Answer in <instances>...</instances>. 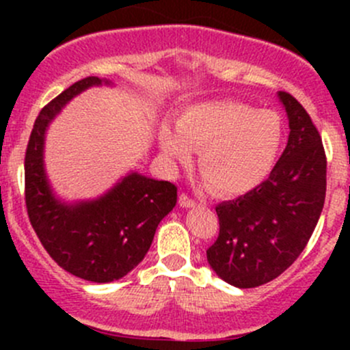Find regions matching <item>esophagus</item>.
<instances>
[{"label": "esophagus", "instance_id": "34e87169", "mask_svg": "<svg viewBox=\"0 0 350 350\" xmlns=\"http://www.w3.org/2000/svg\"><path fill=\"white\" fill-rule=\"evenodd\" d=\"M179 206L181 208H195L196 206V201L191 200L188 195H185V193H181L179 195Z\"/></svg>", "mask_w": 350, "mask_h": 350}]
</instances>
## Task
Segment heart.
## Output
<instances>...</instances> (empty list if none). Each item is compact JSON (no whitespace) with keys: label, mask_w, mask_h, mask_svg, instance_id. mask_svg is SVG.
<instances>
[{"label":"heart","mask_w":350,"mask_h":350,"mask_svg":"<svg viewBox=\"0 0 350 350\" xmlns=\"http://www.w3.org/2000/svg\"><path fill=\"white\" fill-rule=\"evenodd\" d=\"M284 140L283 120L273 109L237 100H213L185 108L178 125L164 122L159 144L171 162L189 161L198 150L203 179L220 195L257 188L269 176Z\"/></svg>","instance_id":"obj_1"}]
</instances>
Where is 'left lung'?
<instances>
[{
  "instance_id": "obj_1",
  "label": "left lung",
  "mask_w": 350,
  "mask_h": 350,
  "mask_svg": "<svg viewBox=\"0 0 350 350\" xmlns=\"http://www.w3.org/2000/svg\"><path fill=\"white\" fill-rule=\"evenodd\" d=\"M289 137L269 178L247 195L218 204L220 234L206 259L220 280L256 288L284 273L312 237L327 189L322 137L291 94L278 93Z\"/></svg>"
}]
</instances>
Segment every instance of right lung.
Wrapping results in <instances>:
<instances>
[{"label": "right lung", "mask_w": 350, "mask_h": 350, "mask_svg": "<svg viewBox=\"0 0 350 350\" xmlns=\"http://www.w3.org/2000/svg\"><path fill=\"white\" fill-rule=\"evenodd\" d=\"M94 86L113 83L84 77L37 116L25 155V201L35 234L62 269L81 280L111 283L142 262L157 225L176 206L178 188L129 171L90 200L69 201L54 191L45 169L47 130L72 98Z\"/></svg>", "instance_id": "obj_1"}]
</instances>
